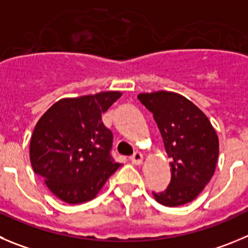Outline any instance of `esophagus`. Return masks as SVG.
<instances>
[{"label": "esophagus", "mask_w": 248, "mask_h": 248, "mask_svg": "<svg viewBox=\"0 0 248 248\" xmlns=\"http://www.w3.org/2000/svg\"><path fill=\"white\" fill-rule=\"evenodd\" d=\"M131 161H132V164H135V165H142V164H143V155L140 154V152H136L135 154L131 156Z\"/></svg>", "instance_id": "1"}]
</instances>
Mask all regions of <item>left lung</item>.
Here are the masks:
<instances>
[{
  "label": "left lung",
  "instance_id": "left-lung-1",
  "mask_svg": "<svg viewBox=\"0 0 248 248\" xmlns=\"http://www.w3.org/2000/svg\"><path fill=\"white\" fill-rule=\"evenodd\" d=\"M153 113L171 158V181L153 197L165 207H179L197 198L212 180L219 156V138L209 119L181 94L166 90L138 94Z\"/></svg>",
  "mask_w": 248,
  "mask_h": 248
}]
</instances>
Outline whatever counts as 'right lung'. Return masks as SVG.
Returning <instances> with one entry per match:
<instances>
[{
  "mask_svg": "<svg viewBox=\"0 0 248 248\" xmlns=\"http://www.w3.org/2000/svg\"><path fill=\"white\" fill-rule=\"evenodd\" d=\"M121 95V92L108 90L60 99L36 122L30 138V163L63 202L92 201L121 166L111 160L112 132L101 120Z\"/></svg>",
  "mask_w": 248,
  "mask_h": 248,
  "instance_id": "1",
  "label": "right lung"
}]
</instances>
